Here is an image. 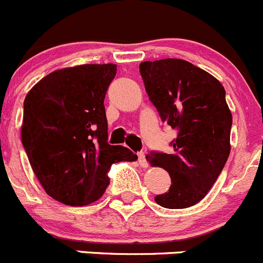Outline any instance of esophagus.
Wrapping results in <instances>:
<instances>
[{"instance_id":"esophagus-1","label":"esophagus","mask_w":263,"mask_h":263,"mask_svg":"<svg viewBox=\"0 0 263 263\" xmlns=\"http://www.w3.org/2000/svg\"><path fill=\"white\" fill-rule=\"evenodd\" d=\"M138 161H139L140 167H143V168H147L148 167V161L145 160L144 152H139V153H138Z\"/></svg>"}]
</instances>
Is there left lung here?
I'll return each instance as SVG.
<instances>
[{"mask_svg": "<svg viewBox=\"0 0 263 263\" xmlns=\"http://www.w3.org/2000/svg\"><path fill=\"white\" fill-rule=\"evenodd\" d=\"M145 92L163 123L178 130L173 152L145 156L171 178L166 193L155 197L165 209H186L206 197L230 155L233 118L222 84L203 69L180 59L139 65Z\"/></svg>", "mask_w": 263, "mask_h": 263, "instance_id": "8db88e82", "label": "left lung"}]
</instances>
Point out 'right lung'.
Returning <instances> with one entry per match:
<instances>
[{
    "mask_svg": "<svg viewBox=\"0 0 263 263\" xmlns=\"http://www.w3.org/2000/svg\"><path fill=\"white\" fill-rule=\"evenodd\" d=\"M116 75L114 64L56 70L41 79L24 101L22 142L44 192L67 206H87L102 197L107 173L138 156L107 143L103 101Z\"/></svg>",
    "mask_w": 263,
    "mask_h": 263,
    "instance_id": "add662e5",
    "label": "right lung"
}]
</instances>
